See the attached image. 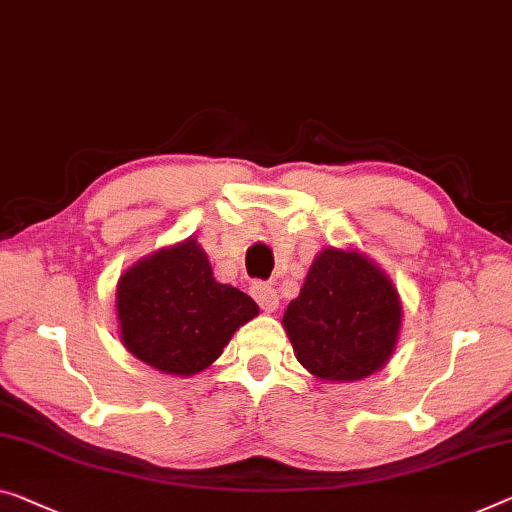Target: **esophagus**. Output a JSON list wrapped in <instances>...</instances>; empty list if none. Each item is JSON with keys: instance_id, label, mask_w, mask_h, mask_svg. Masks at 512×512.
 <instances>
[{"instance_id": "esophagus-1", "label": "esophagus", "mask_w": 512, "mask_h": 512, "mask_svg": "<svg viewBox=\"0 0 512 512\" xmlns=\"http://www.w3.org/2000/svg\"><path fill=\"white\" fill-rule=\"evenodd\" d=\"M251 295H254V300L258 302V306H261L265 313H274L279 309V295H277V290L270 286V283L256 281L254 286H251Z\"/></svg>"}]
</instances>
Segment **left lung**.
<instances>
[{"label": "left lung", "mask_w": 512, "mask_h": 512, "mask_svg": "<svg viewBox=\"0 0 512 512\" xmlns=\"http://www.w3.org/2000/svg\"><path fill=\"white\" fill-rule=\"evenodd\" d=\"M281 325L311 375L357 382L387 366L403 325V304L389 274L364 251L325 247Z\"/></svg>", "instance_id": "left-lung-1"}]
</instances>
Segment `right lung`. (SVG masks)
<instances>
[{"mask_svg": "<svg viewBox=\"0 0 512 512\" xmlns=\"http://www.w3.org/2000/svg\"><path fill=\"white\" fill-rule=\"evenodd\" d=\"M258 304L219 283L196 238L139 258L116 283L121 343L164 375L192 377L217 361Z\"/></svg>", "mask_w": 512, "mask_h": 512, "instance_id": "add662e5", "label": "right lung"}]
</instances>
